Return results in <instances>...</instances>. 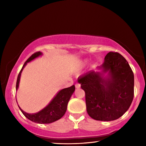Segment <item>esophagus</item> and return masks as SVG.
<instances>
[{"label": "esophagus", "mask_w": 146, "mask_h": 146, "mask_svg": "<svg viewBox=\"0 0 146 146\" xmlns=\"http://www.w3.org/2000/svg\"><path fill=\"white\" fill-rule=\"evenodd\" d=\"M75 88H80V84H75Z\"/></svg>", "instance_id": "1"}]
</instances>
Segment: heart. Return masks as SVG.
Here are the masks:
<instances>
[{"label": "heart", "mask_w": 146, "mask_h": 146, "mask_svg": "<svg viewBox=\"0 0 146 146\" xmlns=\"http://www.w3.org/2000/svg\"><path fill=\"white\" fill-rule=\"evenodd\" d=\"M86 62H87V61L81 62H80V64H79L78 65V69H82V68L84 67L85 65L86 64Z\"/></svg>", "instance_id": "b5f03b06"}]
</instances>
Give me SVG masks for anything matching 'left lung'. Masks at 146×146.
I'll list each match as a JSON object with an SVG mask.
<instances>
[{"mask_svg": "<svg viewBox=\"0 0 146 146\" xmlns=\"http://www.w3.org/2000/svg\"><path fill=\"white\" fill-rule=\"evenodd\" d=\"M78 78L85 91L86 110L93 119H118L129 108L134 97V75L120 54L108 53L104 62Z\"/></svg>", "mask_w": 146, "mask_h": 146, "instance_id": "1", "label": "left lung"}]
</instances>
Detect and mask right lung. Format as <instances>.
I'll list each match as a JSON object with an SVG mask.
<instances>
[{"instance_id": "right-lung-1", "label": "right lung", "mask_w": 146, "mask_h": 146, "mask_svg": "<svg viewBox=\"0 0 146 146\" xmlns=\"http://www.w3.org/2000/svg\"><path fill=\"white\" fill-rule=\"evenodd\" d=\"M42 53L40 51L36 52L32 55L29 57L26 62L24 63L23 68L21 69V71L18 75L16 84V91L18 90L20 79L22 71H23L24 67L27 65V64L29 62L33 60L36 58H38L39 56L42 55ZM75 90V85H73L70 88L62 89L57 92V93L54 96L50 102L46 106H45L43 109L39 111L37 113H27L22 110L19 107L20 110L23 113V115L25 117L28 118L29 120L35 123H50L55 122L63 117L65 114V113L67 110V106L69 100H70L71 95H73L74 91Z\"/></svg>"}]
</instances>
